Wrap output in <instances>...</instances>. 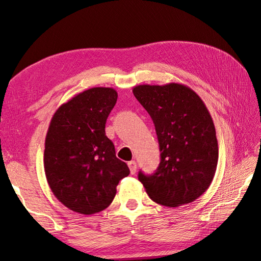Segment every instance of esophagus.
Wrapping results in <instances>:
<instances>
[{"label": "esophagus", "instance_id": "1", "mask_svg": "<svg viewBox=\"0 0 261 261\" xmlns=\"http://www.w3.org/2000/svg\"><path fill=\"white\" fill-rule=\"evenodd\" d=\"M127 165H129L131 174H135L137 171V163L135 162V161H130V162H127Z\"/></svg>", "mask_w": 261, "mask_h": 261}]
</instances>
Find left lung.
<instances>
[{
  "mask_svg": "<svg viewBox=\"0 0 261 261\" xmlns=\"http://www.w3.org/2000/svg\"><path fill=\"white\" fill-rule=\"evenodd\" d=\"M154 122L161 162L156 172L138 179L161 205L176 207L195 201L212 182L218 141L209 111L187 85H137L132 90Z\"/></svg>",
  "mask_w": 261,
  "mask_h": 261,
  "instance_id": "obj_1",
  "label": "left lung"
}]
</instances>
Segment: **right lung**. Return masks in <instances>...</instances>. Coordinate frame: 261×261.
<instances>
[{"label":"right lung","instance_id":"obj_1","mask_svg":"<svg viewBox=\"0 0 261 261\" xmlns=\"http://www.w3.org/2000/svg\"><path fill=\"white\" fill-rule=\"evenodd\" d=\"M116 100L113 88H91L75 94L56 111L46 132V181L66 207L81 215L110 206L118 181L130 173L105 132Z\"/></svg>","mask_w":261,"mask_h":261}]
</instances>
